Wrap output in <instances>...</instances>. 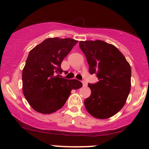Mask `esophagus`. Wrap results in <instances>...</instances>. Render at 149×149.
Returning a JSON list of instances; mask_svg holds the SVG:
<instances>
[{"mask_svg": "<svg viewBox=\"0 0 149 149\" xmlns=\"http://www.w3.org/2000/svg\"><path fill=\"white\" fill-rule=\"evenodd\" d=\"M82 84H83V85H84V86H87V84H86V82L85 81H82Z\"/></svg>", "mask_w": 149, "mask_h": 149, "instance_id": "obj_1", "label": "esophagus"}]
</instances>
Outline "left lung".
<instances>
[{
	"mask_svg": "<svg viewBox=\"0 0 149 149\" xmlns=\"http://www.w3.org/2000/svg\"><path fill=\"white\" fill-rule=\"evenodd\" d=\"M80 48L89 64V72L98 81L88 84L91 95L84 101L90 115L107 119L123 107L131 91V68L119 50L104 41H81Z\"/></svg>",
	"mask_w": 149,
	"mask_h": 149,
	"instance_id": "8db88e82",
	"label": "left lung"
}]
</instances>
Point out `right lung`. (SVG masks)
<instances>
[{"instance_id": "right-lung-1", "label": "right lung", "mask_w": 149, "mask_h": 149, "mask_svg": "<svg viewBox=\"0 0 149 149\" xmlns=\"http://www.w3.org/2000/svg\"><path fill=\"white\" fill-rule=\"evenodd\" d=\"M77 43L69 38H48L30 51L22 72L23 93L36 111L49 114L60 110L71 91L82 87L81 81L60 75L62 61Z\"/></svg>"}]
</instances>
